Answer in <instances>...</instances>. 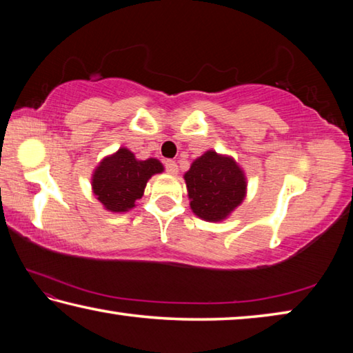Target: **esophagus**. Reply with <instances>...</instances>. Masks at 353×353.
<instances>
[{
  "instance_id": "1",
  "label": "esophagus",
  "mask_w": 353,
  "mask_h": 353,
  "mask_svg": "<svg viewBox=\"0 0 353 353\" xmlns=\"http://www.w3.org/2000/svg\"><path fill=\"white\" fill-rule=\"evenodd\" d=\"M165 168H166V171L170 172L171 176H176L177 171H179L176 162H172V160H166V162H165Z\"/></svg>"
}]
</instances>
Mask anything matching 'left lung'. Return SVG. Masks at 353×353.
<instances>
[{
	"instance_id": "left-lung-1",
	"label": "left lung",
	"mask_w": 353,
	"mask_h": 353,
	"mask_svg": "<svg viewBox=\"0 0 353 353\" xmlns=\"http://www.w3.org/2000/svg\"><path fill=\"white\" fill-rule=\"evenodd\" d=\"M190 207L196 216L219 223L246 198L248 181L234 157L208 149L183 174Z\"/></svg>"
}]
</instances>
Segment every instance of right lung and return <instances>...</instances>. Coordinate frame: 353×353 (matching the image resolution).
<instances>
[{
    "mask_svg": "<svg viewBox=\"0 0 353 353\" xmlns=\"http://www.w3.org/2000/svg\"><path fill=\"white\" fill-rule=\"evenodd\" d=\"M163 170L160 160H139L128 148H119L94 168L92 174L93 194L107 212L126 213L141 199L149 179Z\"/></svg>",
    "mask_w": 353,
    "mask_h": 353,
    "instance_id": "obj_1",
    "label": "right lung"
}]
</instances>
